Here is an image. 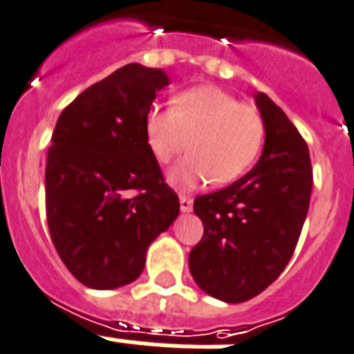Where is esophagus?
<instances>
[{
	"instance_id": "34e87169",
	"label": "esophagus",
	"mask_w": 354,
	"mask_h": 354,
	"mask_svg": "<svg viewBox=\"0 0 354 354\" xmlns=\"http://www.w3.org/2000/svg\"><path fill=\"white\" fill-rule=\"evenodd\" d=\"M180 209H182V212H191V209H193V198L185 195L180 196Z\"/></svg>"
}]
</instances>
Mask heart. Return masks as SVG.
<instances>
[{
    "mask_svg": "<svg viewBox=\"0 0 354 354\" xmlns=\"http://www.w3.org/2000/svg\"><path fill=\"white\" fill-rule=\"evenodd\" d=\"M147 142L159 163L185 158L169 174L172 185L230 183L241 178L260 153L266 124L260 109L215 85H201L178 94L174 107H152L145 118ZM192 141L189 142L188 139Z\"/></svg>",
    "mask_w": 354,
    "mask_h": 354,
    "instance_id": "obj_1",
    "label": "heart"
}]
</instances>
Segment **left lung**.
Here are the masks:
<instances>
[{"mask_svg":"<svg viewBox=\"0 0 354 354\" xmlns=\"http://www.w3.org/2000/svg\"><path fill=\"white\" fill-rule=\"evenodd\" d=\"M254 100L266 124L258 163L193 204L204 236L189 252V269L201 290L225 303H245L279 279L297 247L312 195L303 135L267 94Z\"/></svg>","mask_w":354,"mask_h":354,"instance_id":"8db88e82","label":"left lung"}]
</instances>
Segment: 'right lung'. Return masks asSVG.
Instances as JSON below:
<instances>
[{
    "label": "right lung",
    "instance_id": "obj_1",
    "mask_svg": "<svg viewBox=\"0 0 354 354\" xmlns=\"http://www.w3.org/2000/svg\"><path fill=\"white\" fill-rule=\"evenodd\" d=\"M163 70L126 64L61 113L46 161V217L70 273L113 290L142 273L147 250L180 213L147 142L145 118Z\"/></svg>",
    "mask_w": 354,
    "mask_h": 354
}]
</instances>
